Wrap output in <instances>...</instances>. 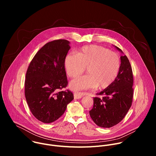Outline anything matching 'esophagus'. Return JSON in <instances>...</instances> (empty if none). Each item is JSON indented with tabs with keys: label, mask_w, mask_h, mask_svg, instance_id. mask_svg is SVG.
I'll return each instance as SVG.
<instances>
[{
	"label": "esophagus",
	"mask_w": 156,
	"mask_h": 156,
	"mask_svg": "<svg viewBox=\"0 0 156 156\" xmlns=\"http://www.w3.org/2000/svg\"><path fill=\"white\" fill-rule=\"evenodd\" d=\"M83 94L81 93H74V98L75 99H80L83 97Z\"/></svg>",
	"instance_id": "esophagus-1"
}]
</instances>
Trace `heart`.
<instances>
[{
    "instance_id": "b5f03b06",
    "label": "heart",
    "mask_w": 156,
    "mask_h": 156,
    "mask_svg": "<svg viewBox=\"0 0 156 156\" xmlns=\"http://www.w3.org/2000/svg\"><path fill=\"white\" fill-rule=\"evenodd\" d=\"M66 74L76 78L83 74L86 69L87 75L71 81L74 90L96 87L104 90L112 84L117 77L120 67L119 55L114 52L97 45L84 46L76 54L66 55L64 60Z\"/></svg>"
}]
</instances>
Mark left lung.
<instances>
[{"label": "left lung", "mask_w": 156, "mask_h": 156, "mask_svg": "<svg viewBox=\"0 0 156 156\" xmlns=\"http://www.w3.org/2000/svg\"><path fill=\"white\" fill-rule=\"evenodd\" d=\"M115 48L120 51L122 50ZM119 74L108 87L93 98L94 105L90 111L93 122L102 128H110L120 122L131 106L133 98V75L131 66L126 55L120 57Z\"/></svg>", "instance_id": "left-lung-1"}]
</instances>
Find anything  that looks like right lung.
I'll return each mask as SVG.
<instances>
[{
  "instance_id": "add662e5",
  "label": "right lung",
  "mask_w": 156,
  "mask_h": 156,
  "mask_svg": "<svg viewBox=\"0 0 156 156\" xmlns=\"http://www.w3.org/2000/svg\"><path fill=\"white\" fill-rule=\"evenodd\" d=\"M66 39L46 44L31 61L26 73L25 95L32 114L39 121L49 123L60 118L73 94L68 85L64 60L70 47Z\"/></svg>"
}]
</instances>
